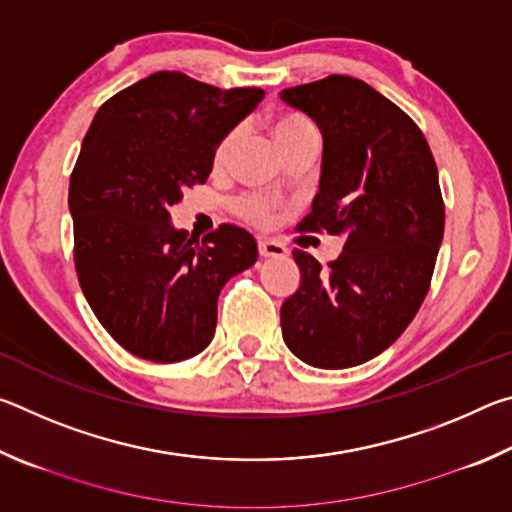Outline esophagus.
<instances>
[{
	"instance_id": "1",
	"label": "esophagus",
	"mask_w": 512,
	"mask_h": 512,
	"mask_svg": "<svg viewBox=\"0 0 512 512\" xmlns=\"http://www.w3.org/2000/svg\"><path fill=\"white\" fill-rule=\"evenodd\" d=\"M257 248H259V255H262V257H284V255H289V250L284 248L280 241H273V239H259Z\"/></svg>"
}]
</instances>
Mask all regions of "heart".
<instances>
[{
  "label": "heart",
  "instance_id": "heart-1",
  "mask_svg": "<svg viewBox=\"0 0 512 512\" xmlns=\"http://www.w3.org/2000/svg\"><path fill=\"white\" fill-rule=\"evenodd\" d=\"M273 133H275L277 144H280V149H282V146H287L289 142L298 140V137L318 135L314 124H311L307 117L293 115V112H289V115L277 117L275 126H273ZM237 137H239L237 128L223 137L221 144L216 146V153H214L216 164H223L225 160H228V155L232 151V146H235ZM237 212L241 216H246V219L255 221V223H268V221H271V216H273V205L262 196H244V198H239V201H237Z\"/></svg>",
  "mask_w": 512,
  "mask_h": 512
}]
</instances>
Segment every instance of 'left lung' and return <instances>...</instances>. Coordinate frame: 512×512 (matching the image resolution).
<instances>
[{"instance_id":"obj_1","label":"left lung","mask_w":512,"mask_h":512,"mask_svg":"<svg viewBox=\"0 0 512 512\" xmlns=\"http://www.w3.org/2000/svg\"><path fill=\"white\" fill-rule=\"evenodd\" d=\"M323 135L318 194L298 228L345 239L325 271L293 250L298 291L282 302L287 348L314 368L359 366L418 314L445 230L429 144L404 110L352 76L282 90Z\"/></svg>"}]
</instances>
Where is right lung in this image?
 <instances>
[{"label": "right lung", "instance_id": "1", "mask_svg": "<svg viewBox=\"0 0 512 512\" xmlns=\"http://www.w3.org/2000/svg\"><path fill=\"white\" fill-rule=\"evenodd\" d=\"M264 99L155 72L99 108L69 180L74 264L94 316L121 348L176 363L210 345L230 277L257 262L250 232L223 223L198 244L171 207L205 183L216 146Z\"/></svg>", "mask_w": 512, "mask_h": 512}]
</instances>
